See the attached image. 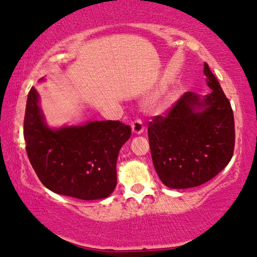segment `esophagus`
<instances>
[{
  "mask_svg": "<svg viewBox=\"0 0 257 257\" xmlns=\"http://www.w3.org/2000/svg\"><path fill=\"white\" fill-rule=\"evenodd\" d=\"M132 130H133V133L135 134V135H140V134H142L144 132L143 122L141 120L134 121L132 123Z\"/></svg>",
  "mask_w": 257,
  "mask_h": 257,
  "instance_id": "esophagus-1",
  "label": "esophagus"
}]
</instances>
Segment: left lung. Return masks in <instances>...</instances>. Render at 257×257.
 Returning <instances> with one entry per match:
<instances>
[{
    "label": "left lung",
    "instance_id": "obj_1",
    "mask_svg": "<svg viewBox=\"0 0 257 257\" xmlns=\"http://www.w3.org/2000/svg\"><path fill=\"white\" fill-rule=\"evenodd\" d=\"M204 73L211 93L201 96L186 92L165 116H155L148 128L155 170L170 189L199 186L232 160V107L206 63Z\"/></svg>",
    "mask_w": 257,
    "mask_h": 257
}]
</instances>
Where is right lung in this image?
Instances as JSON below:
<instances>
[{"label": "right lung", "instance_id": "1", "mask_svg": "<svg viewBox=\"0 0 257 257\" xmlns=\"http://www.w3.org/2000/svg\"><path fill=\"white\" fill-rule=\"evenodd\" d=\"M130 135L132 129L120 121L50 128L38 92L32 87L28 94L25 148L39 180L52 192L82 200L110 196L117 182L118 153Z\"/></svg>", "mask_w": 257, "mask_h": 257}]
</instances>
